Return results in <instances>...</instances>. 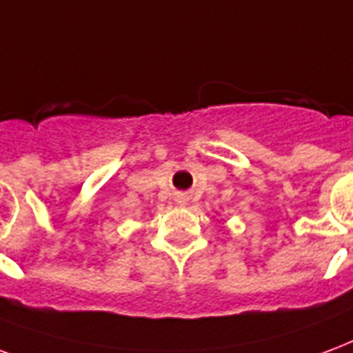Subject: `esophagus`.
Instances as JSON below:
<instances>
[{
    "mask_svg": "<svg viewBox=\"0 0 353 353\" xmlns=\"http://www.w3.org/2000/svg\"><path fill=\"white\" fill-rule=\"evenodd\" d=\"M184 201H186V197H180V201H179V203H184Z\"/></svg>",
    "mask_w": 353,
    "mask_h": 353,
    "instance_id": "esophagus-1",
    "label": "esophagus"
}]
</instances>
